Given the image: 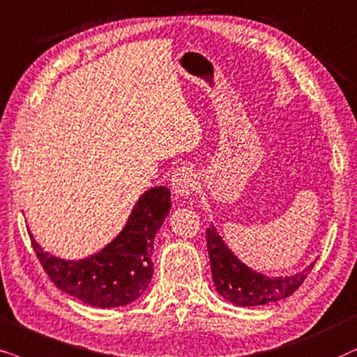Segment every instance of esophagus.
<instances>
[{"label":"esophagus","mask_w":357,"mask_h":357,"mask_svg":"<svg viewBox=\"0 0 357 357\" xmlns=\"http://www.w3.org/2000/svg\"><path fill=\"white\" fill-rule=\"evenodd\" d=\"M196 174H194L192 168H188V166H181V168L176 169L173 178H171V186H173V191L178 197L191 196L194 189H196Z\"/></svg>","instance_id":"obj_1"}]
</instances>
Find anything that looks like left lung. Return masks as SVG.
Masks as SVG:
<instances>
[{
  "mask_svg": "<svg viewBox=\"0 0 357 357\" xmlns=\"http://www.w3.org/2000/svg\"><path fill=\"white\" fill-rule=\"evenodd\" d=\"M207 250L217 292L238 307H256L291 297L315 264L286 278H269L250 269L223 243L215 227L207 228Z\"/></svg>",
  "mask_w": 357,
  "mask_h": 357,
  "instance_id": "1",
  "label": "left lung"
}]
</instances>
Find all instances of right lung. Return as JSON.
Returning a JSON list of instances; mask_svg holds the SVG:
<instances>
[{
  "instance_id": "1",
  "label": "right lung",
  "mask_w": 357,
  "mask_h": 357,
  "mask_svg": "<svg viewBox=\"0 0 357 357\" xmlns=\"http://www.w3.org/2000/svg\"><path fill=\"white\" fill-rule=\"evenodd\" d=\"M165 186L151 188L137 201L123 230L86 259L66 261L47 253L31 236L42 268L60 291L93 307H122L146 291L153 275V241L171 208Z\"/></svg>"
}]
</instances>
